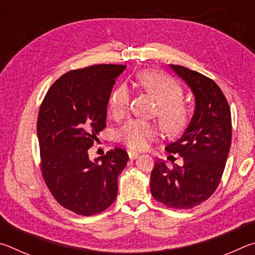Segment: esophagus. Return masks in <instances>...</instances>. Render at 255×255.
I'll return each instance as SVG.
<instances>
[{
	"instance_id": "obj_1",
	"label": "esophagus",
	"mask_w": 255,
	"mask_h": 255,
	"mask_svg": "<svg viewBox=\"0 0 255 255\" xmlns=\"http://www.w3.org/2000/svg\"><path fill=\"white\" fill-rule=\"evenodd\" d=\"M128 156H129V158H130V159H135V158H137L138 156H139V154L136 153V152H132V150H129Z\"/></svg>"
}]
</instances>
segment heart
Segmentation results:
<instances>
[{
  "instance_id": "b5f03b06",
  "label": "heart",
  "mask_w": 255,
  "mask_h": 255,
  "mask_svg": "<svg viewBox=\"0 0 255 255\" xmlns=\"http://www.w3.org/2000/svg\"><path fill=\"white\" fill-rule=\"evenodd\" d=\"M135 83L156 101L155 115L166 132L175 133L187 125L190 110L187 103L181 99L182 89L175 81L161 73L145 71L136 76ZM129 102L130 93L127 86H117L108 101L112 118L118 120L125 117ZM118 137L130 149L143 150L158 137V129L153 123L131 119L120 128Z\"/></svg>"
}]
</instances>
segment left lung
Masks as SVG:
<instances>
[{
  "instance_id": "1",
  "label": "left lung",
  "mask_w": 255,
  "mask_h": 255,
  "mask_svg": "<svg viewBox=\"0 0 255 255\" xmlns=\"http://www.w3.org/2000/svg\"><path fill=\"white\" fill-rule=\"evenodd\" d=\"M170 67L191 89L196 107L182 136L165 147L167 153L179 154L183 165L169 169L158 159L150 173V192L170 208L191 209L208 199L221 182L232 141L231 109L209 77L180 65Z\"/></svg>"
}]
</instances>
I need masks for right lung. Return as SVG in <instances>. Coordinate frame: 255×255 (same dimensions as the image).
I'll list each match as a JSON object with an SVG mask.
<instances>
[{"label": "right lung", "mask_w": 255, "mask_h": 255, "mask_svg": "<svg viewBox=\"0 0 255 255\" xmlns=\"http://www.w3.org/2000/svg\"><path fill=\"white\" fill-rule=\"evenodd\" d=\"M125 65L100 64L70 71L50 86L38 115L40 169L64 208L92 216L114 204L129 156L116 147L90 161L88 150L106 127L107 107Z\"/></svg>", "instance_id": "obj_1"}]
</instances>
